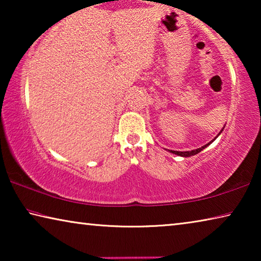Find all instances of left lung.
Segmentation results:
<instances>
[{
	"mask_svg": "<svg viewBox=\"0 0 261 261\" xmlns=\"http://www.w3.org/2000/svg\"><path fill=\"white\" fill-rule=\"evenodd\" d=\"M226 126V125H224ZM224 126L222 127V129H221V131L219 132V135L216 136V137H219L220 135H221V132L223 131V129H224ZM216 137L215 138L213 139V140H211L208 144H206V145H204V146H201L200 148H197V149H192V151H185V152H179V151H171V149H168V152H170V153H173V154H176V155H178V156H183V158H189V156H192V155H196V154H198L199 152H201L202 149L204 148H206L207 146H208V145H211L212 143H213V141L216 139Z\"/></svg>",
	"mask_w": 261,
	"mask_h": 261,
	"instance_id": "left-lung-1",
	"label": "left lung"
}]
</instances>
